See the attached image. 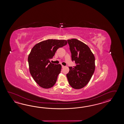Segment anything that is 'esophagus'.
I'll use <instances>...</instances> for the list:
<instances>
[{"instance_id": "1", "label": "esophagus", "mask_w": 124, "mask_h": 124, "mask_svg": "<svg viewBox=\"0 0 124 124\" xmlns=\"http://www.w3.org/2000/svg\"><path fill=\"white\" fill-rule=\"evenodd\" d=\"M65 67V66H63V65H62V68H64Z\"/></svg>"}]
</instances>
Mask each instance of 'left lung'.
<instances>
[{"mask_svg":"<svg viewBox=\"0 0 124 124\" xmlns=\"http://www.w3.org/2000/svg\"><path fill=\"white\" fill-rule=\"evenodd\" d=\"M71 53L72 61L76 66L69 67L66 74L69 83L75 89L85 86L89 82L95 70V57L90 48L77 39L67 40Z\"/></svg>","mask_w":124,"mask_h":124,"instance_id":"8db88e82","label":"left lung"}]
</instances>
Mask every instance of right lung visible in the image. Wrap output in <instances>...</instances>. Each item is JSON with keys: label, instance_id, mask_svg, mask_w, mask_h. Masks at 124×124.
<instances>
[{"label": "right lung", "instance_id": "add662e5", "mask_svg": "<svg viewBox=\"0 0 124 124\" xmlns=\"http://www.w3.org/2000/svg\"><path fill=\"white\" fill-rule=\"evenodd\" d=\"M67 43L65 40L48 39L36 44L32 49L28 58L29 70L40 86L48 89L55 84L62 66L51 63L50 59L59 48Z\"/></svg>", "mask_w": 124, "mask_h": 124}]
</instances>
